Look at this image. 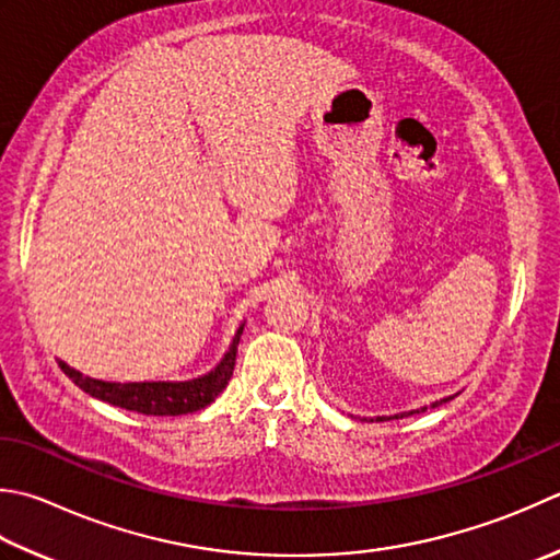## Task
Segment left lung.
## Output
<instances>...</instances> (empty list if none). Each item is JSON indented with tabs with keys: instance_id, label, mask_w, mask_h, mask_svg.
Instances as JSON below:
<instances>
[{
	"instance_id": "left-lung-1",
	"label": "left lung",
	"mask_w": 560,
	"mask_h": 560,
	"mask_svg": "<svg viewBox=\"0 0 560 560\" xmlns=\"http://www.w3.org/2000/svg\"><path fill=\"white\" fill-rule=\"evenodd\" d=\"M442 402H444V400H442ZM434 405H436V402H434ZM424 410H427V408H422V410H418V412H424ZM400 418H405V415H400ZM381 422H383V420H381Z\"/></svg>"
}]
</instances>
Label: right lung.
<instances>
[{"label":"right lung","instance_id":"1","mask_svg":"<svg viewBox=\"0 0 560 560\" xmlns=\"http://www.w3.org/2000/svg\"><path fill=\"white\" fill-rule=\"evenodd\" d=\"M240 335H243V327L237 330L233 345H230V352L225 354L221 364H218L215 371L186 383H108L82 376L80 371L70 369L68 364H62V361L60 369L65 371V376H70L84 393H90V396L104 402H112L116 408L140 415H186L206 408V405L213 402L218 393L228 386V381L233 376L235 369Z\"/></svg>","mask_w":560,"mask_h":560}]
</instances>
